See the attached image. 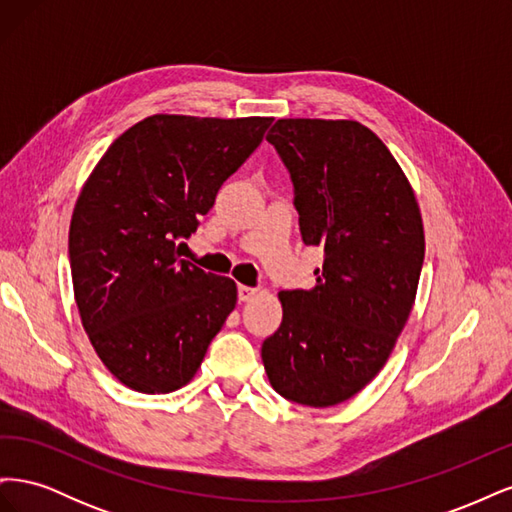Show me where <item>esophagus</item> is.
Instances as JSON below:
<instances>
[{
    "label": "esophagus",
    "mask_w": 512,
    "mask_h": 512,
    "mask_svg": "<svg viewBox=\"0 0 512 512\" xmlns=\"http://www.w3.org/2000/svg\"><path fill=\"white\" fill-rule=\"evenodd\" d=\"M258 288H250V286H239V301H250L252 297H256Z\"/></svg>",
    "instance_id": "obj_1"
}]
</instances>
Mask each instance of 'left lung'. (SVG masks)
Instances as JSON below:
<instances>
[{
  "label": "left lung",
  "mask_w": 512,
  "mask_h": 512,
  "mask_svg": "<svg viewBox=\"0 0 512 512\" xmlns=\"http://www.w3.org/2000/svg\"><path fill=\"white\" fill-rule=\"evenodd\" d=\"M294 183L305 245L324 250L309 290H282V324L262 344L273 389L331 408L374 380L404 331L425 258L404 170L354 119H277L267 134Z\"/></svg>",
  "instance_id": "left-lung-1"
}]
</instances>
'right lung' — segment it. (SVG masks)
<instances>
[{"label": "right lung", "instance_id": "obj_1", "mask_svg": "<svg viewBox=\"0 0 512 512\" xmlns=\"http://www.w3.org/2000/svg\"><path fill=\"white\" fill-rule=\"evenodd\" d=\"M271 121L151 115L87 177L68 237L74 301L100 361L128 389L188 384L235 309L237 284L181 260V239Z\"/></svg>", "mask_w": 512, "mask_h": 512}]
</instances>
